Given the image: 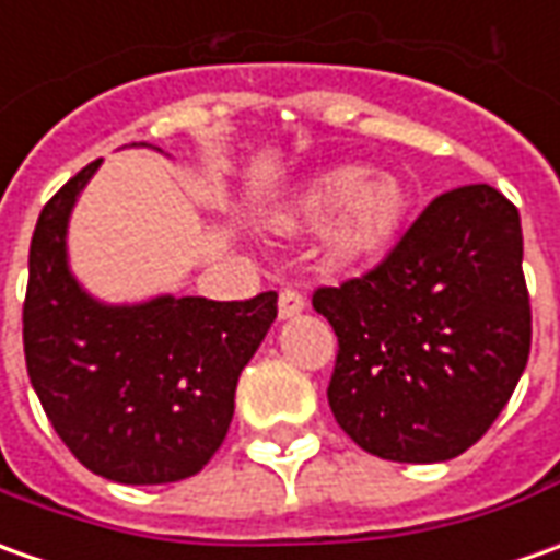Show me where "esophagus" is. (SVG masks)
Returning a JSON list of instances; mask_svg holds the SVG:
<instances>
[{
	"label": "esophagus",
	"instance_id": "1",
	"mask_svg": "<svg viewBox=\"0 0 560 560\" xmlns=\"http://www.w3.org/2000/svg\"><path fill=\"white\" fill-rule=\"evenodd\" d=\"M306 310V300L303 296L296 294V291H281L279 294V318L281 322H288V318H296L300 312Z\"/></svg>",
	"mask_w": 560,
	"mask_h": 560
}]
</instances>
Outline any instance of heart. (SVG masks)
<instances>
[{"label":"heart","instance_id":"b5f03b06","mask_svg":"<svg viewBox=\"0 0 560 560\" xmlns=\"http://www.w3.org/2000/svg\"><path fill=\"white\" fill-rule=\"evenodd\" d=\"M410 189L389 171L340 165L312 180L284 214V226L315 232L330 226L328 257L340 269L380 260L405 230Z\"/></svg>","mask_w":560,"mask_h":560}]
</instances>
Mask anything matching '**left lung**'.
Returning <instances> with one entry per match:
<instances>
[{
  "label": "left lung",
  "mask_w": 560,
  "mask_h": 560,
  "mask_svg": "<svg viewBox=\"0 0 560 560\" xmlns=\"http://www.w3.org/2000/svg\"><path fill=\"white\" fill-rule=\"evenodd\" d=\"M518 208L488 184L451 189L368 276L318 288L337 334L328 405L392 463H444L490 429L530 355Z\"/></svg>",
  "instance_id": "8db88e82"
}]
</instances>
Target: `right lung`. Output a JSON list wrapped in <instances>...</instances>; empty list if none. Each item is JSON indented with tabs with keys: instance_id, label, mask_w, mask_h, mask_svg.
Masks as SVG:
<instances>
[{
	"instance_id": "obj_1",
	"label": "right lung",
	"mask_w": 560,
	"mask_h": 560,
	"mask_svg": "<svg viewBox=\"0 0 560 560\" xmlns=\"http://www.w3.org/2000/svg\"><path fill=\"white\" fill-rule=\"evenodd\" d=\"M101 159L42 208L30 242L26 374L72 456L119 485L189 478L223 444L276 291L245 303L159 294L104 303L72 276L67 232Z\"/></svg>"
}]
</instances>
